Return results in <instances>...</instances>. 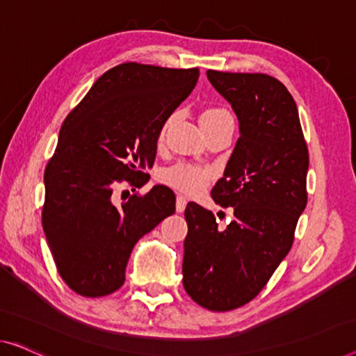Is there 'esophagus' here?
Returning <instances> with one entry per match:
<instances>
[{"label":"esophagus","mask_w":356,"mask_h":356,"mask_svg":"<svg viewBox=\"0 0 356 356\" xmlns=\"http://www.w3.org/2000/svg\"><path fill=\"white\" fill-rule=\"evenodd\" d=\"M185 206H187V200H185V196L177 195V200H176V211H177V212H184Z\"/></svg>","instance_id":"34e87169"}]
</instances>
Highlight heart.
<instances>
[{"label": "heart", "mask_w": 356, "mask_h": 356, "mask_svg": "<svg viewBox=\"0 0 356 356\" xmlns=\"http://www.w3.org/2000/svg\"><path fill=\"white\" fill-rule=\"evenodd\" d=\"M200 123H206V124L233 123V118L229 110L222 107H208L201 111ZM164 129H166V126L161 129L160 137H163ZM211 177L212 174L209 169L190 166V164H176V166L164 169L160 176V179L164 184L172 185V187H176L190 195L201 192V190L209 184Z\"/></svg>", "instance_id": "b5f03b06"}]
</instances>
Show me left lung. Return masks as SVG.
Returning a JSON list of instances; mask_svg holds the SVG:
<instances>
[{
	"label": "left lung",
	"mask_w": 356,
	"mask_h": 356,
	"mask_svg": "<svg viewBox=\"0 0 356 356\" xmlns=\"http://www.w3.org/2000/svg\"><path fill=\"white\" fill-rule=\"evenodd\" d=\"M240 123L224 177L211 196L233 219L220 230L211 211L185 208L184 288L196 304L229 312L256 297L289 252L307 206L309 150L293 95L264 73L208 70Z\"/></svg>",
	"instance_id": "obj_1"
}]
</instances>
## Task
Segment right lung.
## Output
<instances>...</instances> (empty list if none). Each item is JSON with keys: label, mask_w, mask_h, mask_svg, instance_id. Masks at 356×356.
<instances>
[{"label": "right lung", "mask_w": 356, "mask_h": 356, "mask_svg": "<svg viewBox=\"0 0 356 356\" xmlns=\"http://www.w3.org/2000/svg\"><path fill=\"white\" fill-rule=\"evenodd\" d=\"M198 68L126 62L105 72L60 127L44 169L42 230L57 272L84 297L115 293L131 251L176 211V195L155 185L115 204V190L150 176L166 120L198 81Z\"/></svg>", "instance_id": "1"}]
</instances>
